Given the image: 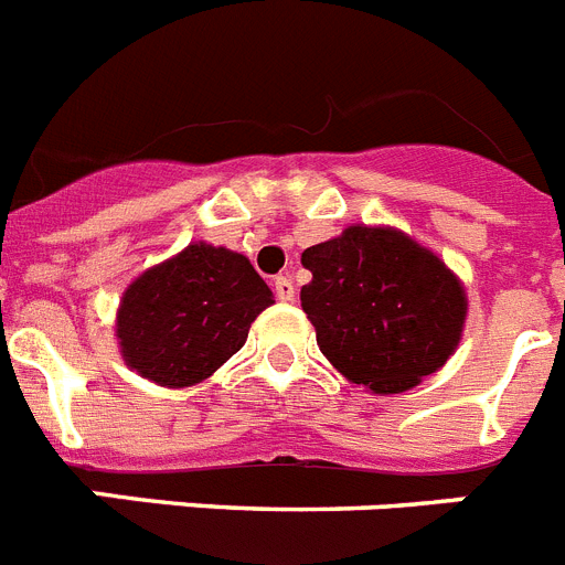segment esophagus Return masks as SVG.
Here are the masks:
<instances>
[{
	"label": "esophagus",
	"mask_w": 565,
	"mask_h": 565,
	"mask_svg": "<svg viewBox=\"0 0 565 565\" xmlns=\"http://www.w3.org/2000/svg\"><path fill=\"white\" fill-rule=\"evenodd\" d=\"M274 294H277V299H282V302H291L294 294H297V288H294V279L288 277V274H282V277L274 279Z\"/></svg>",
	"instance_id": "1"
}]
</instances>
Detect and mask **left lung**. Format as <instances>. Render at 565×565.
Masks as SVG:
<instances>
[{"label":"left lung","mask_w":565,"mask_h":565,"mask_svg":"<svg viewBox=\"0 0 565 565\" xmlns=\"http://www.w3.org/2000/svg\"><path fill=\"white\" fill-rule=\"evenodd\" d=\"M302 311L319 351L371 393L413 391L456 353L467 291L433 248L393 226L353 223L302 252Z\"/></svg>","instance_id":"obj_1"}]
</instances>
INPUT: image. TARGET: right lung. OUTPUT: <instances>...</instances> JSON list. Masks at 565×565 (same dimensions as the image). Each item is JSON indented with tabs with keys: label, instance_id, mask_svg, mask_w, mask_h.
I'll use <instances>...</instances> for the list:
<instances>
[{
	"label": "right lung",
	"instance_id": "1",
	"mask_svg": "<svg viewBox=\"0 0 565 565\" xmlns=\"http://www.w3.org/2000/svg\"><path fill=\"white\" fill-rule=\"evenodd\" d=\"M268 306L271 288L246 254L198 239L129 282L115 339L129 371L178 391L226 364Z\"/></svg>",
	"mask_w": 565,
	"mask_h": 565
}]
</instances>
